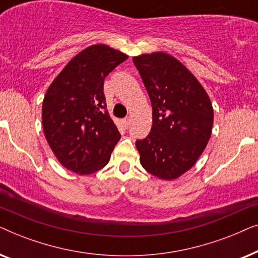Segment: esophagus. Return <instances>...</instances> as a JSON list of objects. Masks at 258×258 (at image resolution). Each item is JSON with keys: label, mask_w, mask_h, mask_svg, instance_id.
I'll return each instance as SVG.
<instances>
[{"label": "esophagus", "mask_w": 258, "mask_h": 258, "mask_svg": "<svg viewBox=\"0 0 258 258\" xmlns=\"http://www.w3.org/2000/svg\"><path fill=\"white\" fill-rule=\"evenodd\" d=\"M122 123H123V125L125 126V128H128L129 124H130V119H129V118H124V119H123V121H122Z\"/></svg>", "instance_id": "1"}]
</instances>
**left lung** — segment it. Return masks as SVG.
Masks as SVG:
<instances>
[{"instance_id":"left-lung-1","label":"left lung","mask_w":258,"mask_h":258,"mask_svg":"<svg viewBox=\"0 0 258 258\" xmlns=\"http://www.w3.org/2000/svg\"><path fill=\"white\" fill-rule=\"evenodd\" d=\"M153 107V126L136 141L149 174L175 179L188 171L211 136L214 109L207 91L174 56L157 51L133 57Z\"/></svg>"}]
</instances>
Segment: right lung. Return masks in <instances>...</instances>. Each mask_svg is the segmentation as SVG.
<instances>
[{
    "mask_svg": "<svg viewBox=\"0 0 258 258\" xmlns=\"http://www.w3.org/2000/svg\"><path fill=\"white\" fill-rule=\"evenodd\" d=\"M128 55L90 45L70 59L44 95L42 124L59 163L79 175L107 165L121 134L109 116L104 79Z\"/></svg>",
    "mask_w": 258,
    "mask_h": 258,
    "instance_id": "right-lung-1",
    "label": "right lung"
}]
</instances>
